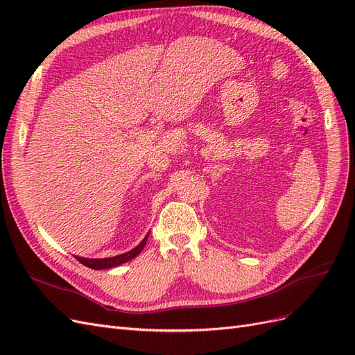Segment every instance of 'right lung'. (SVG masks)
Returning <instances> with one entry per match:
<instances>
[{"label": "right lung", "mask_w": 355, "mask_h": 355, "mask_svg": "<svg viewBox=\"0 0 355 355\" xmlns=\"http://www.w3.org/2000/svg\"><path fill=\"white\" fill-rule=\"evenodd\" d=\"M148 237H149V232L145 235V239L135 247V249H132L130 252H125L123 254H116L112 257H103V259H89V257L75 256V259L80 261L83 265L92 268V270H108V268H115L118 265H123L128 261L135 259V257L144 250Z\"/></svg>", "instance_id": "obj_1"}]
</instances>
